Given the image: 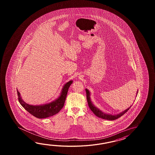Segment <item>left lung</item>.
<instances>
[{"instance_id": "1", "label": "left lung", "mask_w": 155, "mask_h": 155, "mask_svg": "<svg viewBox=\"0 0 155 155\" xmlns=\"http://www.w3.org/2000/svg\"><path fill=\"white\" fill-rule=\"evenodd\" d=\"M86 92V97H87V103H88V105H89L90 109H91V110L92 111V112L96 116H97L98 117L101 118L102 119H105V120H116L118 119L119 117H120L121 116H122L124 114H125L126 112H127L129 110L130 108L131 107H129L128 109L125 110L124 111L120 113L117 115H112L111 114H105L104 112H102L101 110H100L99 109H97L96 107L94 105V104H92L91 100H90V92L87 89H85ZM138 92V91H137Z\"/></svg>"}]
</instances>
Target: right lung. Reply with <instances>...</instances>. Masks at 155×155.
Masks as SVG:
<instances>
[{
	"label": "right lung",
	"instance_id": "right-lung-1",
	"mask_svg": "<svg viewBox=\"0 0 155 155\" xmlns=\"http://www.w3.org/2000/svg\"><path fill=\"white\" fill-rule=\"evenodd\" d=\"M73 83V81L67 82L63 87L62 91L58 99L54 101L43 105H31L26 104L21 99L19 92L17 90L18 100L21 105L30 114L38 119H44L58 114L64 105L66 95L68 92L70 86Z\"/></svg>",
	"mask_w": 155,
	"mask_h": 155
}]
</instances>
